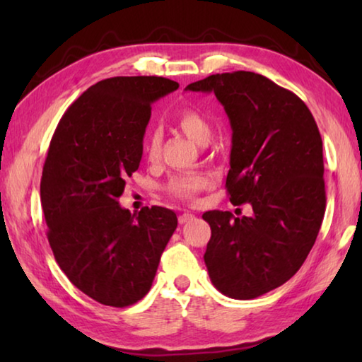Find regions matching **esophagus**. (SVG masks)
Wrapping results in <instances>:
<instances>
[{
  "label": "esophagus",
  "instance_id": "esophagus-1",
  "mask_svg": "<svg viewBox=\"0 0 362 362\" xmlns=\"http://www.w3.org/2000/svg\"><path fill=\"white\" fill-rule=\"evenodd\" d=\"M193 218H194L193 214L183 212V214H180V216H179V223L183 225V223H187V222H189V220H193Z\"/></svg>",
  "mask_w": 362,
  "mask_h": 362
}]
</instances>
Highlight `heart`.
Wrapping results in <instances>:
<instances>
[{
    "label": "heart",
    "instance_id": "obj_1",
    "mask_svg": "<svg viewBox=\"0 0 362 362\" xmlns=\"http://www.w3.org/2000/svg\"><path fill=\"white\" fill-rule=\"evenodd\" d=\"M175 126L198 145H207L212 137V124L209 119L196 108H182L177 112L174 118ZM163 137L158 129H151L146 132L144 139V151L150 161H156L161 153ZM212 185V179L209 175L201 173H188L177 174L170 177L166 183V192L182 201H193L198 193Z\"/></svg>",
    "mask_w": 362,
    "mask_h": 362
}]
</instances>
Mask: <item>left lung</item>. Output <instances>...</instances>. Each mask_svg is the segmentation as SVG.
<instances>
[{"label":"left lung","instance_id":"obj_1","mask_svg":"<svg viewBox=\"0 0 362 362\" xmlns=\"http://www.w3.org/2000/svg\"><path fill=\"white\" fill-rule=\"evenodd\" d=\"M185 90L214 93L233 131L226 192L250 217L209 211L204 262L217 289L249 300L303 265L326 211L322 140L303 100L254 71L217 73Z\"/></svg>","mask_w":362,"mask_h":362}]
</instances>
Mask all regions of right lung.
<instances>
[{"label":"right lung","mask_w":362,"mask_h":362,"mask_svg":"<svg viewBox=\"0 0 362 362\" xmlns=\"http://www.w3.org/2000/svg\"><path fill=\"white\" fill-rule=\"evenodd\" d=\"M177 88L163 76L102 79L51 139L40 185L49 246L71 284L102 305L124 308L146 296L177 228L166 207L137 216L118 203L142 159L151 103Z\"/></svg>","instance_id":"obj_1"}]
</instances>
